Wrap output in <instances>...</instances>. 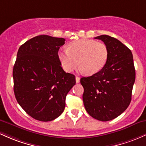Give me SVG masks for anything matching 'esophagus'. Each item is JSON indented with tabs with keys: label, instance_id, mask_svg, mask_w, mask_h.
Listing matches in <instances>:
<instances>
[{
	"label": "esophagus",
	"instance_id": "obj_1",
	"mask_svg": "<svg viewBox=\"0 0 146 146\" xmlns=\"http://www.w3.org/2000/svg\"><path fill=\"white\" fill-rule=\"evenodd\" d=\"M80 82V78L78 76H76V83H78Z\"/></svg>",
	"mask_w": 146,
	"mask_h": 146
}]
</instances>
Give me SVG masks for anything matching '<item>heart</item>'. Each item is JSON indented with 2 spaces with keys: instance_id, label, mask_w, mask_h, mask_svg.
<instances>
[{
  "instance_id": "b5f03b06",
  "label": "heart",
  "mask_w": 146,
  "mask_h": 146,
  "mask_svg": "<svg viewBox=\"0 0 146 146\" xmlns=\"http://www.w3.org/2000/svg\"><path fill=\"white\" fill-rule=\"evenodd\" d=\"M58 56L65 71L71 72L78 62L80 71L94 74L102 70L106 64L108 58V49L104 42L80 39L70 42L68 49H61Z\"/></svg>"
}]
</instances>
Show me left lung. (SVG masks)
<instances>
[{
    "mask_svg": "<svg viewBox=\"0 0 146 146\" xmlns=\"http://www.w3.org/2000/svg\"><path fill=\"white\" fill-rule=\"evenodd\" d=\"M108 49L106 64L99 72L81 78L84 88L83 101L92 117L108 121L119 117L127 109L132 99L135 69L132 52L115 38L101 35Z\"/></svg>",
    "mask_w": 146,
    "mask_h": 146,
    "instance_id": "8db88e82",
    "label": "left lung"
}]
</instances>
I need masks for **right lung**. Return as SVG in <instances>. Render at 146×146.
<instances>
[{
  "instance_id": "add662e5",
  "label": "right lung",
  "mask_w": 146,
  "mask_h": 146,
  "mask_svg": "<svg viewBox=\"0 0 146 146\" xmlns=\"http://www.w3.org/2000/svg\"><path fill=\"white\" fill-rule=\"evenodd\" d=\"M63 38L40 35L19 47L13 69L18 103L30 117L50 121L64 110L65 98L76 83L74 74L60 66L58 50Z\"/></svg>"
}]
</instances>
